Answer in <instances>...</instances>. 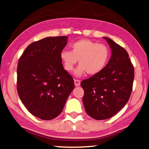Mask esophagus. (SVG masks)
<instances>
[{
    "instance_id": "34e87169",
    "label": "esophagus",
    "mask_w": 149,
    "mask_h": 149,
    "mask_svg": "<svg viewBox=\"0 0 149 149\" xmlns=\"http://www.w3.org/2000/svg\"><path fill=\"white\" fill-rule=\"evenodd\" d=\"M75 86H79L80 85V80H74Z\"/></svg>"
}]
</instances>
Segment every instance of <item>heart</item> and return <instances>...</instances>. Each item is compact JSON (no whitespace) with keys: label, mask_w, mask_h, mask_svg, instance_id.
<instances>
[{"label":"heart","mask_w":149,"mask_h":149,"mask_svg":"<svg viewBox=\"0 0 149 149\" xmlns=\"http://www.w3.org/2000/svg\"><path fill=\"white\" fill-rule=\"evenodd\" d=\"M71 52L63 50L60 59L67 71H71L78 60L79 67L75 74L80 77L87 72L95 74L102 71L109 58L107 47L89 40H80L71 45Z\"/></svg>","instance_id":"heart-1"}]
</instances>
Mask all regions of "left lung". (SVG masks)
Returning <instances> with one entry per match:
<instances>
[{
	"label": "left lung",
	"instance_id": "1",
	"mask_svg": "<svg viewBox=\"0 0 149 149\" xmlns=\"http://www.w3.org/2000/svg\"><path fill=\"white\" fill-rule=\"evenodd\" d=\"M111 56L102 71L81 82L86 113L96 120L114 116L127 103L132 91L134 69L123 47L104 37Z\"/></svg>",
	"mask_w": 149,
	"mask_h": 149
}]
</instances>
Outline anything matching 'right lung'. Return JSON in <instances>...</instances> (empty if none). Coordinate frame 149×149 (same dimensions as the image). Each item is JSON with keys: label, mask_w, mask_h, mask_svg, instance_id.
Returning <instances> with one entry per match:
<instances>
[{"label": "right lung", "mask_w": 149, "mask_h": 149, "mask_svg": "<svg viewBox=\"0 0 149 149\" xmlns=\"http://www.w3.org/2000/svg\"><path fill=\"white\" fill-rule=\"evenodd\" d=\"M67 40V36H58L33 42L19 60V97L29 111L41 119L58 116L74 88L73 78L60 59Z\"/></svg>", "instance_id": "obj_1"}]
</instances>
